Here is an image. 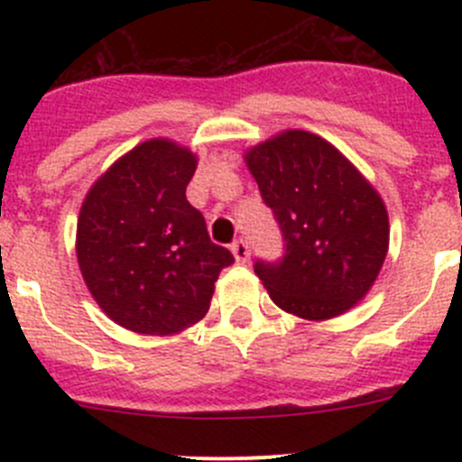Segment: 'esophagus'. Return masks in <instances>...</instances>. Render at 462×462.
I'll use <instances>...</instances> for the list:
<instances>
[{
  "label": "esophagus",
  "mask_w": 462,
  "mask_h": 462,
  "mask_svg": "<svg viewBox=\"0 0 462 462\" xmlns=\"http://www.w3.org/2000/svg\"><path fill=\"white\" fill-rule=\"evenodd\" d=\"M230 250H232V254H235L236 263H248V259H250L248 241H245V239H236L235 244H232Z\"/></svg>",
  "instance_id": "esophagus-1"
}]
</instances>
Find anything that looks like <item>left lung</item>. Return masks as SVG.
<instances>
[{
	"label": "left lung",
	"mask_w": 462,
	"mask_h": 462,
	"mask_svg": "<svg viewBox=\"0 0 462 462\" xmlns=\"http://www.w3.org/2000/svg\"><path fill=\"white\" fill-rule=\"evenodd\" d=\"M244 158L286 241L282 261L254 263L270 300L310 321L351 310L389 250L377 189L337 147L304 129L279 132Z\"/></svg>",
	"instance_id": "left-lung-1"
}]
</instances>
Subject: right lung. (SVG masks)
Here are the masks:
<instances>
[{"label":"right lung","mask_w":462,"mask_h":462,"mask_svg":"<svg viewBox=\"0 0 462 462\" xmlns=\"http://www.w3.org/2000/svg\"><path fill=\"white\" fill-rule=\"evenodd\" d=\"M197 153L152 138L120 156L87 192L76 254L102 313L141 335H176L205 318L214 282L235 263L185 199Z\"/></svg>","instance_id":"right-lung-1"}]
</instances>
